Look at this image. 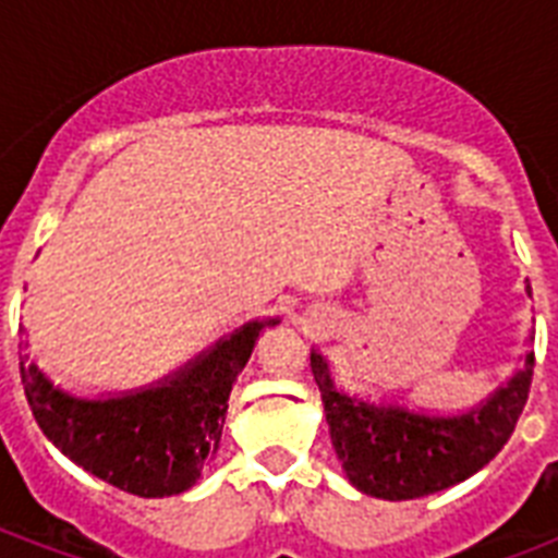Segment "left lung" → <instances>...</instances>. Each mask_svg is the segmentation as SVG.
<instances>
[{
  "instance_id": "8db88e82",
  "label": "left lung",
  "mask_w": 558,
  "mask_h": 558,
  "mask_svg": "<svg viewBox=\"0 0 558 558\" xmlns=\"http://www.w3.org/2000/svg\"><path fill=\"white\" fill-rule=\"evenodd\" d=\"M310 365L322 390L332 449L350 484L373 498L411 501L466 481L504 449L527 405L536 356L530 350L507 385L454 416L350 397L336 388L330 362L318 350L310 353Z\"/></svg>"
}]
</instances>
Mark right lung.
I'll return each instance as SVG.
<instances>
[{
    "label": "right lung",
    "instance_id": "obj_1",
    "mask_svg": "<svg viewBox=\"0 0 558 558\" xmlns=\"http://www.w3.org/2000/svg\"><path fill=\"white\" fill-rule=\"evenodd\" d=\"M275 324L278 318L243 324L173 376L118 397L83 399L54 388L25 350L22 385L34 420L65 458L124 493L168 498L191 489L217 454L231 385L257 336Z\"/></svg>",
    "mask_w": 558,
    "mask_h": 558
}]
</instances>
